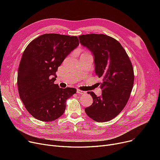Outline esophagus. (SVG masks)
Listing matches in <instances>:
<instances>
[{"mask_svg":"<svg viewBox=\"0 0 160 160\" xmlns=\"http://www.w3.org/2000/svg\"><path fill=\"white\" fill-rule=\"evenodd\" d=\"M77 93L79 95H85L86 93V91H82V90H80V89H77Z\"/></svg>","mask_w":160,"mask_h":160,"instance_id":"1","label":"esophagus"}]
</instances>
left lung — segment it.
<instances>
[{"label": "left lung", "mask_w": 160, "mask_h": 160, "mask_svg": "<svg viewBox=\"0 0 160 160\" xmlns=\"http://www.w3.org/2000/svg\"><path fill=\"white\" fill-rule=\"evenodd\" d=\"M78 38L93 55L95 72L102 78L101 96L88 91L93 104L85 112L97 122L110 121L121 112L129 99L134 80L132 63L119 42L112 37L91 33Z\"/></svg>", "instance_id": "8db88e82"}]
</instances>
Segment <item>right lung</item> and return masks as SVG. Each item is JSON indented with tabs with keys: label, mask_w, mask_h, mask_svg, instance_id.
I'll return each mask as SVG.
<instances>
[{
	"label": "right lung",
	"mask_w": 160,
	"mask_h": 160,
	"mask_svg": "<svg viewBox=\"0 0 160 160\" xmlns=\"http://www.w3.org/2000/svg\"><path fill=\"white\" fill-rule=\"evenodd\" d=\"M78 45L77 36L45 33L25 48L18 68V87L25 108L36 119H58L65 110L66 100L77 92L75 88H60L54 82L58 67Z\"/></svg>",
	"instance_id": "add662e5"
}]
</instances>
